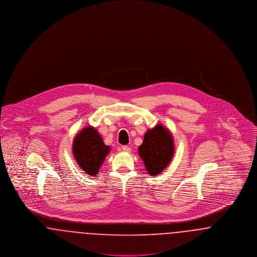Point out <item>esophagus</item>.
<instances>
[{
    "label": "esophagus",
    "mask_w": 257,
    "mask_h": 257,
    "mask_svg": "<svg viewBox=\"0 0 257 257\" xmlns=\"http://www.w3.org/2000/svg\"><path fill=\"white\" fill-rule=\"evenodd\" d=\"M121 149H122L123 151L124 152H130L131 151V148L130 147H128V146H123L122 147H121Z\"/></svg>",
    "instance_id": "34e87169"
}]
</instances>
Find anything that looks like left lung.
Returning a JSON list of instances; mask_svg holds the SVG:
<instances>
[{
	"label": "left lung",
	"mask_w": 257,
	"mask_h": 257,
	"mask_svg": "<svg viewBox=\"0 0 257 257\" xmlns=\"http://www.w3.org/2000/svg\"><path fill=\"white\" fill-rule=\"evenodd\" d=\"M139 154L144 161L147 173L151 176L158 175L164 171L174 154V144L171 132L161 124L147 130Z\"/></svg>",
	"instance_id": "1"
}]
</instances>
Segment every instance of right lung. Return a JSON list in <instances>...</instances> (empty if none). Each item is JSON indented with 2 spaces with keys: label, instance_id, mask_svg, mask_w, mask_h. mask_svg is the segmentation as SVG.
Masks as SVG:
<instances>
[{
  "label": "right lung",
  "instance_id": "obj_1",
  "mask_svg": "<svg viewBox=\"0 0 257 257\" xmlns=\"http://www.w3.org/2000/svg\"><path fill=\"white\" fill-rule=\"evenodd\" d=\"M97 130L91 126L84 128L73 141L74 158L79 167L90 176H95L110 152Z\"/></svg>",
  "mask_w": 257,
  "mask_h": 257
}]
</instances>
